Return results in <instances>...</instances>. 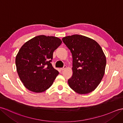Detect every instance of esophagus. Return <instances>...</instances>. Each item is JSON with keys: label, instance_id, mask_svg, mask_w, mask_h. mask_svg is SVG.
Segmentation results:
<instances>
[{"label": "esophagus", "instance_id": "34e87169", "mask_svg": "<svg viewBox=\"0 0 123 123\" xmlns=\"http://www.w3.org/2000/svg\"><path fill=\"white\" fill-rule=\"evenodd\" d=\"M66 68H67V66H66V65H64V66L63 67V68H60V70H61V71H63V70H64Z\"/></svg>", "mask_w": 123, "mask_h": 123}]
</instances>
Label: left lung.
Masks as SVG:
<instances>
[{
	"label": "left lung",
	"instance_id": "1",
	"mask_svg": "<svg viewBox=\"0 0 123 123\" xmlns=\"http://www.w3.org/2000/svg\"><path fill=\"white\" fill-rule=\"evenodd\" d=\"M73 58V75L69 86L79 94L92 92L98 86L105 73L106 59L102 48L94 40L74 35L62 38Z\"/></svg>",
	"mask_w": 123,
	"mask_h": 123
}]
</instances>
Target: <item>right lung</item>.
Masks as SVG:
<instances>
[{
  "mask_svg": "<svg viewBox=\"0 0 123 123\" xmlns=\"http://www.w3.org/2000/svg\"><path fill=\"white\" fill-rule=\"evenodd\" d=\"M62 43L53 36L34 37L22 45L16 58L17 73L24 86L36 93L49 88L59 74L52 67L53 53Z\"/></svg>",
  "mask_w": 123,
  "mask_h": 123,
  "instance_id": "obj_1",
  "label": "right lung"
}]
</instances>
